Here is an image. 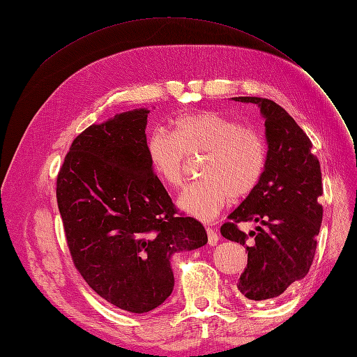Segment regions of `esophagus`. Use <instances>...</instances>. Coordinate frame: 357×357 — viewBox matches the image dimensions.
<instances>
[{
    "mask_svg": "<svg viewBox=\"0 0 357 357\" xmlns=\"http://www.w3.org/2000/svg\"><path fill=\"white\" fill-rule=\"evenodd\" d=\"M207 236H208V244H210V245H215V244H218L219 235H218V232H215L214 229L207 228Z\"/></svg>",
    "mask_w": 357,
    "mask_h": 357,
    "instance_id": "esophagus-1",
    "label": "esophagus"
}]
</instances>
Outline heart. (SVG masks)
<instances>
[{"label": "heart", "instance_id": "heart-1", "mask_svg": "<svg viewBox=\"0 0 357 357\" xmlns=\"http://www.w3.org/2000/svg\"><path fill=\"white\" fill-rule=\"evenodd\" d=\"M172 125V132L155 129L146 144L150 167L164 185L180 186L186 155L205 153L199 165L202 178L177 198L183 213L211 220L232 198H245L257 188L266 165L261 134L215 112L183 114Z\"/></svg>", "mask_w": 357, "mask_h": 357}]
</instances>
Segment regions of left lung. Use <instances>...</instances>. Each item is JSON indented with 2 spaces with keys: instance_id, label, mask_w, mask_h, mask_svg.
I'll return each instance as SVG.
<instances>
[{
  "instance_id": "obj_1",
  "label": "left lung",
  "mask_w": 357,
  "mask_h": 357,
  "mask_svg": "<svg viewBox=\"0 0 357 357\" xmlns=\"http://www.w3.org/2000/svg\"><path fill=\"white\" fill-rule=\"evenodd\" d=\"M231 100L259 107L268 152L257 188L228 215L220 234L245 247L247 268L236 284L241 295L265 301L280 296L310 271L323 218L317 201L321 171L310 138L283 107L259 96ZM240 221L257 222V231L247 236L236 228Z\"/></svg>"
}]
</instances>
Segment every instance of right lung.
<instances>
[{
  "instance_id": "right-lung-1",
  "label": "right lung",
  "mask_w": 357,
  "mask_h": 357,
  "mask_svg": "<svg viewBox=\"0 0 357 357\" xmlns=\"http://www.w3.org/2000/svg\"><path fill=\"white\" fill-rule=\"evenodd\" d=\"M149 113H116L84 129L56 180L75 268L101 298L137 314L155 310L172 294V256L208 241L198 220L176 215L150 167Z\"/></svg>"
}]
</instances>
